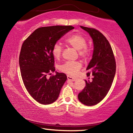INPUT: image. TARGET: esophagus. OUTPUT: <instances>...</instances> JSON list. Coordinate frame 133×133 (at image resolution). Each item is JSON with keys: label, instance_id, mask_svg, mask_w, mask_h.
<instances>
[{"label": "esophagus", "instance_id": "34e87169", "mask_svg": "<svg viewBox=\"0 0 133 133\" xmlns=\"http://www.w3.org/2000/svg\"><path fill=\"white\" fill-rule=\"evenodd\" d=\"M67 80H71V81H75L76 80V78L71 77L70 76H67Z\"/></svg>", "mask_w": 133, "mask_h": 133}]
</instances>
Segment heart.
Wrapping results in <instances>:
<instances>
[{"mask_svg":"<svg viewBox=\"0 0 133 133\" xmlns=\"http://www.w3.org/2000/svg\"><path fill=\"white\" fill-rule=\"evenodd\" d=\"M66 43L69 46L78 51L80 56L83 58H86L89 55V51L87 49V42L83 36L79 34H75L67 38ZM62 48L58 43L54 44L53 47L52 55L56 58H58L62 55ZM82 64L78 62L68 61L64 63L60 67V70L64 73L70 76H76L82 68Z\"/></svg>","mask_w":133,"mask_h":133,"instance_id":"b5f03b06","label":"heart"}]
</instances>
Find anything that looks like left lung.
Wrapping results in <instances>:
<instances>
[{
  "mask_svg": "<svg viewBox=\"0 0 133 133\" xmlns=\"http://www.w3.org/2000/svg\"><path fill=\"white\" fill-rule=\"evenodd\" d=\"M90 36L93 42V53L86 70L93 76L91 82L85 80L84 89L78 98L83 104L91 106L100 103L109 92L116 74L115 58L111 47L106 38L96 29L80 26Z\"/></svg>",
  "mask_w": 133,
  "mask_h": 133,
  "instance_id": "left-lung-1",
  "label": "left lung"
}]
</instances>
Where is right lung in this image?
I'll return each mask as SVG.
<instances>
[{
    "label": "right lung",
    "mask_w": 133,
    "mask_h": 133,
    "mask_svg": "<svg viewBox=\"0 0 133 133\" xmlns=\"http://www.w3.org/2000/svg\"><path fill=\"white\" fill-rule=\"evenodd\" d=\"M71 26L42 27L24 40L19 56L21 76L26 89L36 101L42 104L55 102L67 80L64 73L55 72V59L51 53L54 44L73 29Z\"/></svg>",
    "instance_id": "add662e5"
}]
</instances>
